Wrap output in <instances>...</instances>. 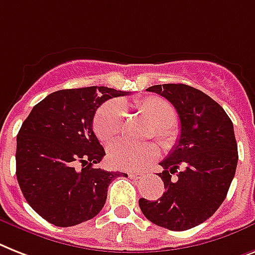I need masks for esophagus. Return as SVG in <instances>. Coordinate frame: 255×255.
Wrapping results in <instances>:
<instances>
[{
	"label": "esophagus",
	"mask_w": 255,
	"mask_h": 255,
	"mask_svg": "<svg viewBox=\"0 0 255 255\" xmlns=\"http://www.w3.org/2000/svg\"><path fill=\"white\" fill-rule=\"evenodd\" d=\"M128 175H129V178H132V179H140V178L144 177V173H128Z\"/></svg>",
	"instance_id": "34e87169"
}]
</instances>
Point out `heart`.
Returning a JSON list of instances; mask_svg holds the SVG:
<instances>
[{"instance_id": "b5f03b06", "label": "heart", "mask_w": 255, "mask_h": 255, "mask_svg": "<svg viewBox=\"0 0 255 255\" xmlns=\"http://www.w3.org/2000/svg\"><path fill=\"white\" fill-rule=\"evenodd\" d=\"M138 111L154 124V134L162 144H170L174 140V122L177 113L170 102L161 97H149L136 103ZM124 106L121 101H110L101 106L93 122L97 137L103 144H111L122 133L124 122ZM158 156L157 145L117 142L109 149V162L122 170H138Z\"/></svg>"}]
</instances>
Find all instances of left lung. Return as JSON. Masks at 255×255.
<instances>
[{
  "label": "left lung",
  "mask_w": 255,
  "mask_h": 255,
  "mask_svg": "<svg viewBox=\"0 0 255 255\" xmlns=\"http://www.w3.org/2000/svg\"><path fill=\"white\" fill-rule=\"evenodd\" d=\"M146 90L175 107L181 134L160 162L165 192L157 200L141 198L138 206L158 227L187 231L210 219L228 194L239 161L233 123L219 103L192 86L163 84Z\"/></svg>",
  "instance_id": "obj_1"
}]
</instances>
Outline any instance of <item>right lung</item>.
I'll use <instances>...</instances> for the list:
<instances>
[{"instance_id":"obj_1","label":"right lung","mask_w":255,"mask_h":255,"mask_svg":"<svg viewBox=\"0 0 255 255\" xmlns=\"http://www.w3.org/2000/svg\"><path fill=\"white\" fill-rule=\"evenodd\" d=\"M131 94L105 86L65 89L35 105L16 134V179L24 199L56 227L99 214L109 185L124 173L95 167L106 154L93 131L107 99Z\"/></svg>"}]
</instances>
